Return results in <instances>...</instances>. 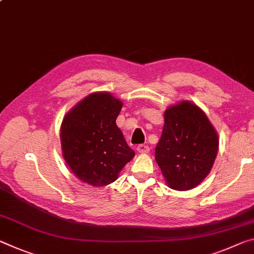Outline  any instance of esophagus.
Wrapping results in <instances>:
<instances>
[{
	"instance_id": "34e87169",
	"label": "esophagus",
	"mask_w": 254,
	"mask_h": 254,
	"mask_svg": "<svg viewBox=\"0 0 254 254\" xmlns=\"http://www.w3.org/2000/svg\"><path fill=\"white\" fill-rule=\"evenodd\" d=\"M136 150L141 152V154H147V152H149V150H150V148H149V146H147V144H139V146L136 147Z\"/></svg>"
}]
</instances>
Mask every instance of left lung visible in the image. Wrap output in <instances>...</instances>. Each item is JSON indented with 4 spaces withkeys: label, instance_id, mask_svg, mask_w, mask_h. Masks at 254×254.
<instances>
[{
    "label": "left lung",
    "instance_id": "1",
    "mask_svg": "<svg viewBox=\"0 0 254 254\" xmlns=\"http://www.w3.org/2000/svg\"><path fill=\"white\" fill-rule=\"evenodd\" d=\"M218 135L206 114L189 102L167 108L156 162L168 187L185 191L202 182L218 151Z\"/></svg>",
    "mask_w": 254,
    "mask_h": 254
}]
</instances>
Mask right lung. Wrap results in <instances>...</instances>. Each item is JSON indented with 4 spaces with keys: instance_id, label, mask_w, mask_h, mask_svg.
Wrapping results in <instances>:
<instances>
[{
    "instance_id": "add662e5",
    "label": "right lung",
    "mask_w": 254,
    "mask_h": 254,
    "mask_svg": "<svg viewBox=\"0 0 254 254\" xmlns=\"http://www.w3.org/2000/svg\"><path fill=\"white\" fill-rule=\"evenodd\" d=\"M122 102L108 92H96L81 100L64 118L61 127L63 156L82 182L104 187L118 179L134 157L116 126Z\"/></svg>"
}]
</instances>
